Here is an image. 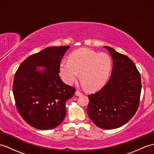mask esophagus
Returning a JSON list of instances; mask_svg holds the SVG:
<instances>
[{"mask_svg": "<svg viewBox=\"0 0 154 154\" xmlns=\"http://www.w3.org/2000/svg\"><path fill=\"white\" fill-rule=\"evenodd\" d=\"M81 94H82V93L80 92L79 91L77 90L76 91H75V95H77V96H80V95H81Z\"/></svg>", "mask_w": 154, "mask_h": 154, "instance_id": "1", "label": "esophagus"}]
</instances>
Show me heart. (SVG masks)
<instances>
[{
  "label": "heart",
  "mask_w": 154,
  "mask_h": 154,
  "mask_svg": "<svg viewBox=\"0 0 154 154\" xmlns=\"http://www.w3.org/2000/svg\"><path fill=\"white\" fill-rule=\"evenodd\" d=\"M113 66L109 54L88 48H81L68 56L60 65V74L65 83L71 85L79 76L84 86L91 91L103 87L109 80Z\"/></svg>",
  "instance_id": "b5f03b06"
}]
</instances>
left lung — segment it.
I'll use <instances>...</instances> for the list:
<instances>
[{"instance_id":"left-lung-1","label":"left lung","mask_w":154,"mask_h":154,"mask_svg":"<svg viewBox=\"0 0 154 154\" xmlns=\"http://www.w3.org/2000/svg\"><path fill=\"white\" fill-rule=\"evenodd\" d=\"M107 49L113 60L111 77L99 91L89 94L87 114L103 129L111 130L127 123L138 109L142 83L135 64L114 49Z\"/></svg>"}]
</instances>
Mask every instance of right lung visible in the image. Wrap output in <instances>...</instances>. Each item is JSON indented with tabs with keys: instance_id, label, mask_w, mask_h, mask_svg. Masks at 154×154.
Here are the masks:
<instances>
[{
	"instance_id": "obj_1",
	"label": "right lung",
	"mask_w": 154,
	"mask_h": 154,
	"mask_svg": "<svg viewBox=\"0 0 154 154\" xmlns=\"http://www.w3.org/2000/svg\"><path fill=\"white\" fill-rule=\"evenodd\" d=\"M68 45L49 47L28 57L16 71L12 91L22 118L39 130L53 129L66 114L65 103L75 88L64 83L59 75L61 59ZM37 66L46 69L42 72Z\"/></svg>"
}]
</instances>
